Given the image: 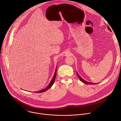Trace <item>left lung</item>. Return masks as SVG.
Instances as JSON below:
<instances>
[{"mask_svg":"<svg viewBox=\"0 0 121 121\" xmlns=\"http://www.w3.org/2000/svg\"><path fill=\"white\" fill-rule=\"evenodd\" d=\"M108 27V30H110V31H111V29L109 27V26H108L107 27ZM77 75H78V77L79 78V79H80V80H81L82 82H83V83H84L85 84H87V85H88V84H97V83H91V82H88V81H86V80H85L84 79H83L79 75H78V73L77 72Z\"/></svg>","mask_w":121,"mask_h":121,"instance_id":"1","label":"left lung"}]
</instances>
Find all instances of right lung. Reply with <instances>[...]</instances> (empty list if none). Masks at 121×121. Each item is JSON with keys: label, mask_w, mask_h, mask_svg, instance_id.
Masks as SVG:
<instances>
[{"label": "right lung", "mask_w": 121, "mask_h": 121, "mask_svg": "<svg viewBox=\"0 0 121 121\" xmlns=\"http://www.w3.org/2000/svg\"><path fill=\"white\" fill-rule=\"evenodd\" d=\"M56 70H55V74H54V77L52 79L51 82H50L49 84L48 85L47 87L46 88H45V89L42 90H41L40 91H36L35 92L36 93H42V92H45V91H46L47 90H48V89H49L52 86V85H53L54 82H55V78H56Z\"/></svg>", "instance_id": "1"}]
</instances>
